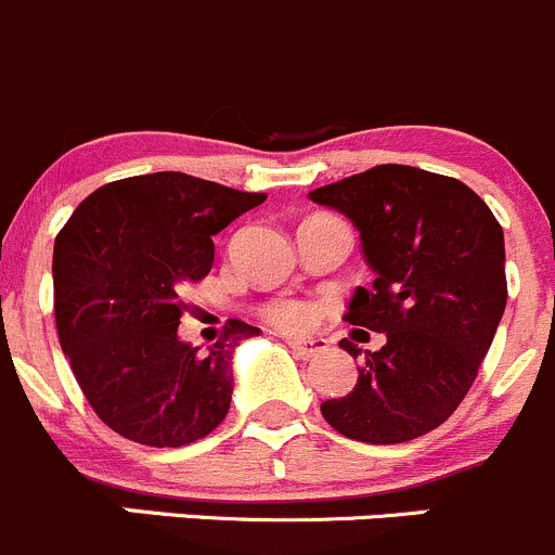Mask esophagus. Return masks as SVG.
<instances>
[{
    "mask_svg": "<svg viewBox=\"0 0 555 555\" xmlns=\"http://www.w3.org/2000/svg\"><path fill=\"white\" fill-rule=\"evenodd\" d=\"M285 341L299 358H315L328 350V341L320 339V336H285Z\"/></svg>",
    "mask_w": 555,
    "mask_h": 555,
    "instance_id": "obj_1",
    "label": "esophagus"
}]
</instances>
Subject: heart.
<instances>
[{"mask_svg": "<svg viewBox=\"0 0 555 555\" xmlns=\"http://www.w3.org/2000/svg\"><path fill=\"white\" fill-rule=\"evenodd\" d=\"M264 315H267V320H270V323H275L278 328L305 331V328H310L315 312H312V307L305 305V301L285 299V301H275V305L267 307Z\"/></svg>", "mask_w": 555, "mask_h": 555, "instance_id": "1", "label": "heart"}]
</instances>
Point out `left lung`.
<instances>
[{
	"mask_svg": "<svg viewBox=\"0 0 555 555\" xmlns=\"http://www.w3.org/2000/svg\"><path fill=\"white\" fill-rule=\"evenodd\" d=\"M310 199L361 232L376 278L358 285L345 320L385 334L382 350H365L356 387L320 411L352 441H414L454 414L505 312L500 221L470 186L411 165H376Z\"/></svg>",
	"mask_w": 555,
	"mask_h": 555,
	"instance_id": "obj_1",
	"label": "left lung"
}]
</instances>
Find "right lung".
Masks as SVG:
<instances>
[{
  "mask_svg": "<svg viewBox=\"0 0 555 555\" xmlns=\"http://www.w3.org/2000/svg\"><path fill=\"white\" fill-rule=\"evenodd\" d=\"M267 199L186 173L130 176L77 205L55 237L61 350L95 414L157 449L199 441L224 422L232 356L256 325L232 320L208 350L179 336V291L214 267V235Z\"/></svg>",
  "mask_w": 555,
  "mask_h": 555,
  "instance_id": "right-lung-1",
  "label": "right lung"
}]
</instances>
